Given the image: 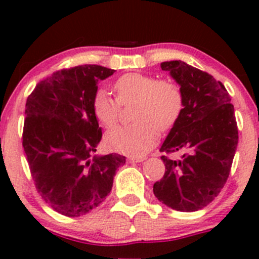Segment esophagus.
Returning a JSON list of instances; mask_svg holds the SVG:
<instances>
[{
	"mask_svg": "<svg viewBox=\"0 0 259 259\" xmlns=\"http://www.w3.org/2000/svg\"><path fill=\"white\" fill-rule=\"evenodd\" d=\"M145 159H146V157H129L130 162H136V163L142 162V160Z\"/></svg>",
	"mask_w": 259,
	"mask_h": 259,
	"instance_id": "obj_1",
	"label": "esophagus"
}]
</instances>
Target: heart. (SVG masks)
Masks as SVG:
<instances>
[{
  "label": "heart",
  "mask_w": 259,
  "mask_h": 259,
  "mask_svg": "<svg viewBox=\"0 0 259 259\" xmlns=\"http://www.w3.org/2000/svg\"><path fill=\"white\" fill-rule=\"evenodd\" d=\"M115 101L105 89L92 97V112L102 126H114L119 115V105L134 103V123L113 129L106 135L107 146L129 156H142L150 151L158 138V129L169 130L184 111V94L177 82L159 80L152 75L129 73L113 85Z\"/></svg>",
  "instance_id": "obj_1"
}]
</instances>
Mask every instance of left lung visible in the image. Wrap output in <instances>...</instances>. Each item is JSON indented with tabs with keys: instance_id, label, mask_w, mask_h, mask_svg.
I'll return each instance as SVG.
<instances>
[{
	"instance_id": "8db88e82",
	"label": "left lung",
	"mask_w": 259,
	"mask_h": 259,
	"mask_svg": "<svg viewBox=\"0 0 259 259\" xmlns=\"http://www.w3.org/2000/svg\"><path fill=\"white\" fill-rule=\"evenodd\" d=\"M184 94V111L160 152L183 151L180 159L162 156L165 173L153 194L179 212H195L209 204L227 183L239 144L230 95L210 74L181 61L160 63Z\"/></svg>"
}]
</instances>
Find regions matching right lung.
Instances as JSON below:
<instances>
[{
    "label": "right lung",
    "mask_w": 259,
    "mask_h": 259,
    "mask_svg": "<svg viewBox=\"0 0 259 259\" xmlns=\"http://www.w3.org/2000/svg\"><path fill=\"white\" fill-rule=\"evenodd\" d=\"M115 70L96 64L57 70L28 96L23 147L35 187L52 209L80 217L109 195L115 170L125 164L118 153L92 156L102 130L92 112L97 82Z\"/></svg>",
    "instance_id": "add662e5"
}]
</instances>
